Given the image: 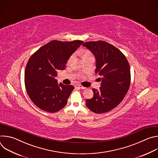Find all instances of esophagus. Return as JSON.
<instances>
[{
    "instance_id": "esophagus-1",
    "label": "esophagus",
    "mask_w": 158,
    "mask_h": 158,
    "mask_svg": "<svg viewBox=\"0 0 158 158\" xmlns=\"http://www.w3.org/2000/svg\"><path fill=\"white\" fill-rule=\"evenodd\" d=\"M76 87H78V88H79V89H86V87H83V86L81 85H77Z\"/></svg>"
}]
</instances>
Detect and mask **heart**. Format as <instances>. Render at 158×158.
<instances>
[{"instance_id": "1", "label": "heart", "mask_w": 158, "mask_h": 158, "mask_svg": "<svg viewBox=\"0 0 158 158\" xmlns=\"http://www.w3.org/2000/svg\"><path fill=\"white\" fill-rule=\"evenodd\" d=\"M92 56L91 52H90V51H85L84 52V54H83V57H82L84 58V57H89V56ZM73 57H74V55H73V56H71L70 57V58L69 59V60H68L69 62L73 59Z\"/></svg>"}]
</instances>
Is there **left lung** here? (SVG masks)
Returning <instances> with one entry per match:
<instances>
[{
	"mask_svg": "<svg viewBox=\"0 0 158 158\" xmlns=\"http://www.w3.org/2000/svg\"><path fill=\"white\" fill-rule=\"evenodd\" d=\"M96 57V71L101 78L99 90L85 104L91 111L101 114L118 106L127 94L131 82L130 66L120 50L105 41H90L83 44Z\"/></svg>",
	"mask_w": 158,
	"mask_h": 158,
	"instance_id": "8db88e82",
	"label": "left lung"
}]
</instances>
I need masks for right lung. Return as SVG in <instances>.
Instances as JSON below:
<instances>
[{"label": "right lung", "mask_w": 158, "mask_h": 158, "mask_svg": "<svg viewBox=\"0 0 158 158\" xmlns=\"http://www.w3.org/2000/svg\"><path fill=\"white\" fill-rule=\"evenodd\" d=\"M83 43L52 40L40 48L29 58L25 69V86L35 105L49 112H56L67 104L74 89L72 85L58 84L57 71L64 70L71 56Z\"/></svg>", "instance_id": "obj_1"}]
</instances>
